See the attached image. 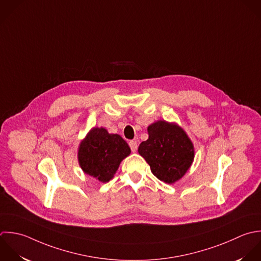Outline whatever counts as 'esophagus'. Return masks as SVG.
I'll use <instances>...</instances> for the list:
<instances>
[{
    "label": "esophagus",
    "instance_id": "1",
    "mask_svg": "<svg viewBox=\"0 0 261 261\" xmlns=\"http://www.w3.org/2000/svg\"><path fill=\"white\" fill-rule=\"evenodd\" d=\"M129 146H130L131 150H132L133 152H135V151L137 150V147H138V143H137V141H135V140H131V141L129 142Z\"/></svg>",
    "mask_w": 261,
    "mask_h": 261
}]
</instances>
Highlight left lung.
Returning a JSON list of instances; mask_svg holds the SVG:
<instances>
[{"label":"left lung","mask_w":261,"mask_h":261,"mask_svg":"<svg viewBox=\"0 0 261 261\" xmlns=\"http://www.w3.org/2000/svg\"><path fill=\"white\" fill-rule=\"evenodd\" d=\"M148 139L140 143L139 154L161 181L173 184L189 170L194 160V146L177 124L158 121L147 128Z\"/></svg>","instance_id":"left-lung-1"}]
</instances>
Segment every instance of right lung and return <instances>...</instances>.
Segmentation results:
<instances>
[{"instance_id":"1","label":"right lung","mask_w":261,"mask_h":261,"mask_svg":"<svg viewBox=\"0 0 261 261\" xmlns=\"http://www.w3.org/2000/svg\"><path fill=\"white\" fill-rule=\"evenodd\" d=\"M131 149L118 134H110L105 128H92L78 148V162L83 172L102 183L116 174L121 162Z\"/></svg>"}]
</instances>
